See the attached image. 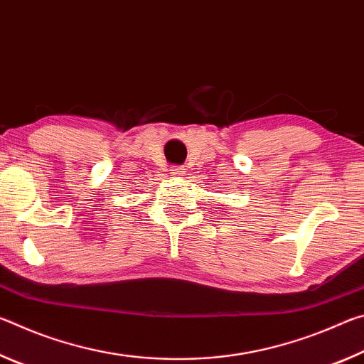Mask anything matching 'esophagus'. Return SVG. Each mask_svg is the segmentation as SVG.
Segmentation results:
<instances>
[{"mask_svg": "<svg viewBox=\"0 0 364 364\" xmlns=\"http://www.w3.org/2000/svg\"><path fill=\"white\" fill-rule=\"evenodd\" d=\"M170 173H171V176L181 178V176H184V168L180 167V165H175V167L170 168Z\"/></svg>", "mask_w": 364, "mask_h": 364, "instance_id": "1", "label": "esophagus"}]
</instances>
